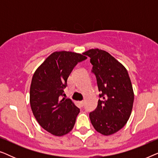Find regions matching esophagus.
<instances>
[{
    "instance_id": "esophagus-1",
    "label": "esophagus",
    "mask_w": 158,
    "mask_h": 158,
    "mask_svg": "<svg viewBox=\"0 0 158 158\" xmlns=\"http://www.w3.org/2000/svg\"><path fill=\"white\" fill-rule=\"evenodd\" d=\"M80 105H81V107H83V106H84V101H80Z\"/></svg>"
}]
</instances>
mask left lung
Masks as SVG:
<instances>
[{"mask_svg": "<svg viewBox=\"0 0 158 158\" xmlns=\"http://www.w3.org/2000/svg\"><path fill=\"white\" fill-rule=\"evenodd\" d=\"M83 55L90 58L101 93L96 109L89 114L90 122L99 133L112 135L126 124L132 110L134 93L128 72L104 50L92 49Z\"/></svg>", "mask_w": 158, "mask_h": 158, "instance_id": "1", "label": "left lung"}]
</instances>
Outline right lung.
Returning a JSON list of instances; mask_svg holds the SVG:
<instances>
[{
  "mask_svg": "<svg viewBox=\"0 0 158 158\" xmlns=\"http://www.w3.org/2000/svg\"><path fill=\"white\" fill-rule=\"evenodd\" d=\"M87 59L72 52H55L35 71L30 87V104L43 129L55 136L66 135L74 127L80 109L64 96L68 78L75 65Z\"/></svg>",
  "mask_w": 158,
  "mask_h": 158,
  "instance_id": "obj_1",
  "label": "right lung"
}]
</instances>
